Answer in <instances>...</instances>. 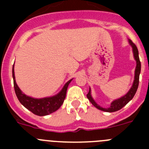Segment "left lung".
Segmentation results:
<instances>
[{"label":"left lung","mask_w":149,"mask_h":149,"mask_svg":"<svg viewBox=\"0 0 149 149\" xmlns=\"http://www.w3.org/2000/svg\"><path fill=\"white\" fill-rule=\"evenodd\" d=\"M129 43L132 46L133 48V53H134V59L136 62V69H135V75H134V81L133 83V85L131 86V88L130 89V90L128 91V93L126 95H125L124 96H122V98H119V99H116L115 101H113L111 103L110 106L107 108H103L101 107V106L96 104L95 101L93 100V97L91 95V90L90 88H89V91L88 94L86 95V97L88 98V99L90 101V102L93 104V106H95L96 108H98V110H102V111L104 112H109V113H112V112H116L117 110H119L120 109H122L124 106H125L129 101H131L133 98H134V95L136 94V90L138 89V86H139V74H140V71H141V63L139 61V52H138V49L136 48V46L135 45L134 42L131 39H128Z\"/></svg>","instance_id":"1"}]
</instances>
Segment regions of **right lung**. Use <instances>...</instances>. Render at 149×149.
<instances>
[{"label":"right lung","instance_id":"right-lung-1","mask_svg":"<svg viewBox=\"0 0 149 149\" xmlns=\"http://www.w3.org/2000/svg\"><path fill=\"white\" fill-rule=\"evenodd\" d=\"M13 77L14 89H15V94H16L18 101H20V103L24 107H25L27 110L39 116L51 114L60 108L65 98L68 84L72 81V79L68 81L65 84V86H63L62 90L56 95L52 96V97H48V98H33L22 93L21 89L17 85L16 82H15V73H14V65L13 67Z\"/></svg>","mask_w":149,"mask_h":149}]
</instances>
